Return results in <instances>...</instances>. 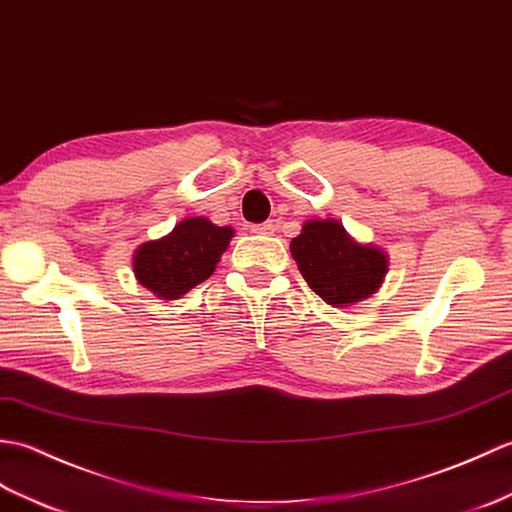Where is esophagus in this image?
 I'll return each instance as SVG.
<instances>
[{
	"mask_svg": "<svg viewBox=\"0 0 512 512\" xmlns=\"http://www.w3.org/2000/svg\"><path fill=\"white\" fill-rule=\"evenodd\" d=\"M252 232L254 234H263V236H271L276 232V225L267 221V223H260V225H252Z\"/></svg>",
	"mask_w": 512,
	"mask_h": 512,
	"instance_id": "esophagus-1",
	"label": "esophagus"
}]
</instances>
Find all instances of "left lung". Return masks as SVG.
Wrapping results in <instances>:
<instances>
[{"mask_svg": "<svg viewBox=\"0 0 512 512\" xmlns=\"http://www.w3.org/2000/svg\"><path fill=\"white\" fill-rule=\"evenodd\" d=\"M291 256L309 287L335 309L370 298L388 274V254L359 243L335 219H309L291 241Z\"/></svg>", "mask_w": 512, "mask_h": 512, "instance_id": "obj_1", "label": "left lung"}]
</instances>
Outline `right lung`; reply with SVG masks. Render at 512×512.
<instances>
[{
	"mask_svg": "<svg viewBox=\"0 0 512 512\" xmlns=\"http://www.w3.org/2000/svg\"><path fill=\"white\" fill-rule=\"evenodd\" d=\"M232 236V227H219L206 217L179 221L173 232L135 249V280L157 298L179 300L214 274Z\"/></svg>",
	"mask_w": 512,
	"mask_h": 512,
	"instance_id": "1",
	"label": "right lung"
}]
</instances>
